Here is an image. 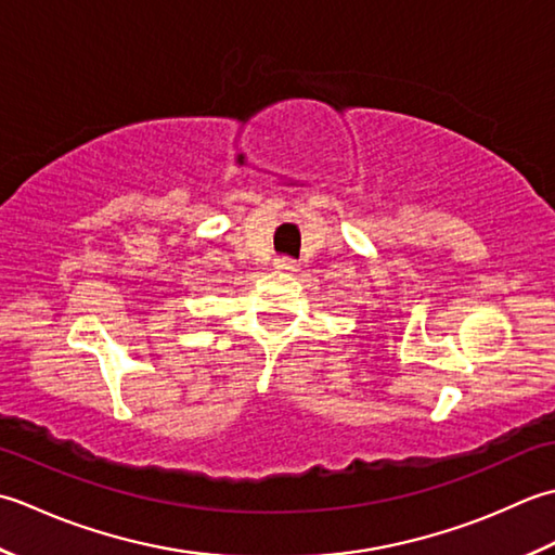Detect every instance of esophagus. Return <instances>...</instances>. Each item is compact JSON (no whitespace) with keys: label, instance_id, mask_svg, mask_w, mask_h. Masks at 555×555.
Listing matches in <instances>:
<instances>
[{"label":"esophagus","instance_id":"obj_1","mask_svg":"<svg viewBox=\"0 0 555 555\" xmlns=\"http://www.w3.org/2000/svg\"><path fill=\"white\" fill-rule=\"evenodd\" d=\"M273 266H275V270H297V261L289 256H278Z\"/></svg>","mask_w":555,"mask_h":555}]
</instances>
